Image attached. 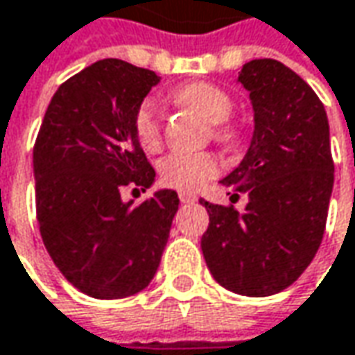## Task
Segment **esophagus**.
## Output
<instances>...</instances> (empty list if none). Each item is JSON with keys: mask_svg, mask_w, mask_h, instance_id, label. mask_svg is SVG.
Wrapping results in <instances>:
<instances>
[{"mask_svg": "<svg viewBox=\"0 0 355 355\" xmlns=\"http://www.w3.org/2000/svg\"><path fill=\"white\" fill-rule=\"evenodd\" d=\"M178 198H180L182 205H189V202H194V200H196V196H194L193 193H184V191L178 193Z\"/></svg>", "mask_w": 355, "mask_h": 355, "instance_id": "esophagus-1", "label": "esophagus"}]
</instances>
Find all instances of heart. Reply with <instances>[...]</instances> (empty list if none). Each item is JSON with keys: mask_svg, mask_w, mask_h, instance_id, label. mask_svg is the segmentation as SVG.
I'll return each instance as SVG.
<instances>
[{"mask_svg": "<svg viewBox=\"0 0 355 355\" xmlns=\"http://www.w3.org/2000/svg\"><path fill=\"white\" fill-rule=\"evenodd\" d=\"M177 105L212 123V137L223 145H236L240 129L228 121L234 101L223 87L194 81L178 87L173 93ZM135 135L147 153H159L162 147V121L153 101H145L135 115ZM220 173V162L210 153H173L161 162V178L166 187L178 191H198L207 180Z\"/></svg>", "mask_w": 355, "mask_h": 355, "instance_id": "obj_1", "label": "heart"}]
</instances>
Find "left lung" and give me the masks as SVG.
I'll return each mask as SVG.
<instances>
[{
  "mask_svg": "<svg viewBox=\"0 0 355 355\" xmlns=\"http://www.w3.org/2000/svg\"><path fill=\"white\" fill-rule=\"evenodd\" d=\"M254 135L223 184L248 194L239 212L212 205L200 248L214 280L242 296H272L294 284L324 239L334 187L326 109L300 75L276 59L244 63ZM239 196V194H234Z\"/></svg>",
  "mask_w": 355,
  "mask_h": 355,
  "instance_id": "1",
  "label": "left lung"
}]
</instances>
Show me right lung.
Instances as JSON below:
<instances>
[{
    "label": "right lung",
    "mask_w": 355,
    "mask_h": 355,
    "mask_svg": "<svg viewBox=\"0 0 355 355\" xmlns=\"http://www.w3.org/2000/svg\"><path fill=\"white\" fill-rule=\"evenodd\" d=\"M159 81L121 59L97 61L57 89L35 139L41 239L59 272L91 298L119 300L147 288L178 210L175 191L139 205L121 198L125 187L145 191L155 180L135 115Z\"/></svg>",
    "instance_id": "add662e5"
}]
</instances>
